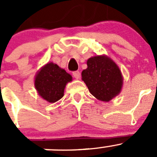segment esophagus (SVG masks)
Masks as SVG:
<instances>
[{"instance_id":"esophagus-1","label":"esophagus","mask_w":157,"mask_h":157,"mask_svg":"<svg viewBox=\"0 0 157 157\" xmlns=\"http://www.w3.org/2000/svg\"><path fill=\"white\" fill-rule=\"evenodd\" d=\"M73 75L76 79H79L80 77V73L79 71H74L73 72Z\"/></svg>"}]
</instances>
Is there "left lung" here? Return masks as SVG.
Here are the masks:
<instances>
[{"label": "left lung", "mask_w": 157, "mask_h": 157, "mask_svg": "<svg viewBox=\"0 0 157 157\" xmlns=\"http://www.w3.org/2000/svg\"><path fill=\"white\" fill-rule=\"evenodd\" d=\"M87 64V68L82 71V80L93 96L109 101L120 93L123 80L115 63L105 56H97L89 59Z\"/></svg>", "instance_id": "8db88e82"}]
</instances>
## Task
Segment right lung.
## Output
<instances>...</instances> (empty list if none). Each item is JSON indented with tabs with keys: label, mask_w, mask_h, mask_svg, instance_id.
<instances>
[{
	"label": "right lung",
	"mask_w": 157,
	"mask_h": 157,
	"mask_svg": "<svg viewBox=\"0 0 157 157\" xmlns=\"http://www.w3.org/2000/svg\"><path fill=\"white\" fill-rule=\"evenodd\" d=\"M72 77L65 70L52 63L42 67L35 79V86L39 94L50 103H54L63 97L64 88Z\"/></svg>",
	"instance_id": "1"
}]
</instances>
